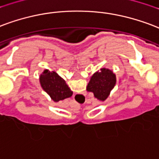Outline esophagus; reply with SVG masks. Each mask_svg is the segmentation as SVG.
Returning a JSON list of instances; mask_svg holds the SVG:
<instances>
[{
	"instance_id": "34e87169",
	"label": "esophagus",
	"mask_w": 159,
	"mask_h": 159,
	"mask_svg": "<svg viewBox=\"0 0 159 159\" xmlns=\"http://www.w3.org/2000/svg\"><path fill=\"white\" fill-rule=\"evenodd\" d=\"M79 95H80V94H77V95H76V96H77V97H78V96H79Z\"/></svg>"
}]
</instances>
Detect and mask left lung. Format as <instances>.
Returning a JSON list of instances; mask_svg holds the SVG:
<instances>
[{
  "label": "left lung",
  "instance_id": "left-lung-1",
  "mask_svg": "<svg viewBox=\"0 0 159 159\" xmlns=\"http://www.w3.org/2000/svg\"><path fill=\"white\" fill-rule=\"evenodd\" d=\"M116 83V75L112 70L102 68L99 71L95 72L88 84L87 90L93 93L95 98L104 101L110 93Z\"/></svg>",
  "mask_w": 159,
  "mask_h": 159
}]
</instances>
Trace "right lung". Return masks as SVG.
<instances>
[{"label":"right lung","mask_w":159,"mask_h":159,"mask_svg":"<svg viewBox=\"0 0 159 159\" xmlns=\"http://www.w3.org/2000/svg\"><path fill=\"white\" fill-rule=\"evenodd\" d=\"M40 84L55 102L63 100L72 95V91L63 78L56 72L45 70L40 76Z\"/></svg>","instance_id":"obj_1"}]
</instances>
